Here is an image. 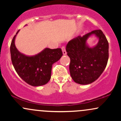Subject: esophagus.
<instances>
[{"instance_id": "1", "label": "esophagus", "mask_w": 121, "mask_h": 121, "mask_svg": "<svg viewBox=\"0 0 121 121\" xmlns=\"http://www.w3.org/2000/svg\"><path fill=\"white\" fill-rule=\"evenodd\" d=\"M61 49H62V53H63V55H66V49H65V46H62L61 47Z\"/></svg>"}]
</instances>
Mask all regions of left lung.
I'll list each match as a JSON object with an SVG mask.
<instances>
[{
  "label": "left lung",
  "instance_id": "obj_1",
  "mask_svg": "<svg viewBox=\"0 0 121 121\" xmlns=\"http://www.w3.org/2000/svg\"><path fill=\"white\" fill-rule=\"evenodd\" d=\"M91 34L98 37L99 41L97 46L90 48L86 42ZM66 51L70 59L69 70L73 81L79 84H89L98 79L106 68L109 43L102 30H96L69 41Z\"/></svg>",
  "mask_w": 121,
  "mask_h": 121
}]
</instances>
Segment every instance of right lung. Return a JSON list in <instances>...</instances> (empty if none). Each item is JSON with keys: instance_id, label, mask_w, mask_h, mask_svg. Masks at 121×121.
<instances>
[{"instance_id": "1", "label": "right lung", "mask_w": 121, "mask_h": 121, "mask_svg": "<svg viewBox=\"0 0 121 121\" xmlns=\"http://www.w3.org/2000/svg\"><path fill=\"white\" fill-rule=\"evenodd\" d=\"M19 30L12 39L10 46L12 63L19 76L34 86L43 85L49 81L52 65L62 56L61 48H45L35 56H28L19 52L15 45V39Z\"/></svg>"}]
</instances>
